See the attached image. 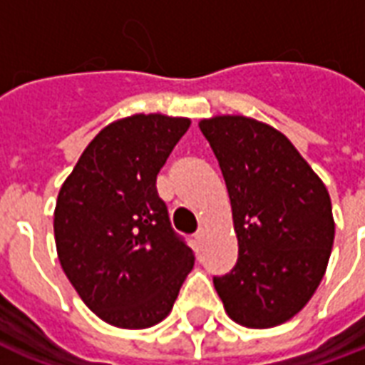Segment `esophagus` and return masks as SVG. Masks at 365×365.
<instances>
[{
  "label": "esophagus",
  "mask_w": 365,
  "mask_h": 365,
  "mask_svg": "<svg viewBox=\"0 0 365 365\" xmlns=\"http://www.w3.org/2000/svg\"><path fill=\"white\" fill-rule=\"evenodd\" d=\"M195 241L199 245H202L207 241V230H205V227H199V232L195 233Z\"/></svg>",
  "instance_id": "1"
}]
</instances>
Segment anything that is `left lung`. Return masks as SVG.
I'll return each instance as SVG.
<instances>
[{
	"label": "left lung",
	"mask_w": 365,
	"mask_h": 365,
	"mask_svg": "<svg viewBox=\"0 0 365 365\" xmlns=\"http://www.w3.org/2000/svg\"><path fill=\"white\" fill-rule=\"evenodd\" d=\"M232 201L239 258L214 277L227 316L269 329L297 316L324 279L335 220L325 183L266 122L218 115L199 122Z\"/></svg>",
	"instance_id": "obj_1"
}]
</instances>
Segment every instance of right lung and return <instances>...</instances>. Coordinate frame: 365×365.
Listing matches in <instances>:
<instances>
[{"instance_id":"1","label":"right lung","mask_w":365,"mask_h":365,"mask_svg":"<svg viewBox=\"0 0 365 365\" xmlns=\"http://www.w3.org/2000/svg\"><path fill=\"white\" fill-rule=\"evenodd\" d=\"M189 126L158 113L110 122L61 185L53 212L61 268L83 304L120 329L163 322L193 269L157 193V174Z\"/></svg>"}]
</instances>
